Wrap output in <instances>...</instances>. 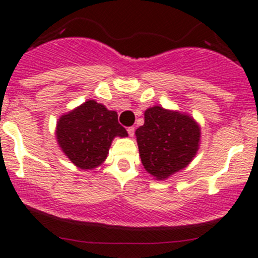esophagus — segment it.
<instances>
[{"instance_id":"34e87169","label":"esophagus","mask_w":258,"mask_h":258,"mask_svg":"<svg viewBox=\"0 0 258 258\" xmlns=\"http://www.w3.org/2000/svg\"><path fill=\"white\" fill-rule=\"evenodd\" d=\"M127 132H128L130 137H134V135H135V127H128V128H127Z\"/></svg>"}]
</instances>
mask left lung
<instances>
[{
  "instance_id": "1",
  "label": "left lung",
  "mask_w": 258,
  "mask_h": 258,
  "mask_svg": "<svg viewBox=\"0 0 258 258\" xmlns=\"http://www.w3.org/2000/svg\"><path fill=\"white\" fill-rule=\"evenodd\" d=\"M136 139L145 170L165 179L194 160L201 128L188 114L153 106L145 111V123L136 130Z\"/></svg>"
}]
</instances>
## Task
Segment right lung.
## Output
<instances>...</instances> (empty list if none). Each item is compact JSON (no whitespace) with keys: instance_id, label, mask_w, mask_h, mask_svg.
Returning a JSON list of instances; mask_svg holds the SVG:
<instances>
[{"instance_id":"obj_1","label":"right lung","mask_w":258,"mask_h":258,"mask_svg":"<svg viewBox=\"0 0 258 258\" xmlns=\"http://www.w3.org/2000/svg\"><path fill=\"white\" fill-rule=\"evenodd\" d=\"M128 134L118 123L116 111L93 100L62 114L57 121L56 139L64 155L81 170H93L106 160L114 137Z\"/></svg>"}]
</instances>
